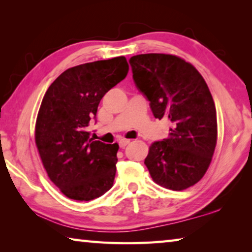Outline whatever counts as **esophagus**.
<instances>
[{
  "instance_id": "34e87169",
  "label": "esophagus",
  "mask_w": 252,
  "mask_h": 252,
  "mask_svg": "<svg viewBox=\"0 0 252 252\" xmlns=\"http://www.w3.org/2000/svg\"><path fill=\"white\" fill-rule=\"evenodd\" d=\"M129 143H130V140L121 139L120 141H119V146H120V148H125V147H126Z\"/></svg>"
}]
</instances>
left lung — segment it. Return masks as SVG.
<instances>
[{
  "label": "left lung",
  "mask_w": 252,
  "mask_h": 252,
  "mask_svg": "<svg viewBox=\"0 0 252 252\" xmlns=\"http://www.w3.org/2000/svg\"><path fill=\"white\" fill-rule=\"evenodd\" d=\"M129 63L153 116L171 122L167 138L151 144L144 164L158 185L185 190L207 172L217 144V112L208 85L176 55L139 54Z\"/></svg>",
  "instance_id": "left-lung-1"
}]
</instances>
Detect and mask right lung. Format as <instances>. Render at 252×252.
<instances>
[{
  "label": "right lung",
  "mask_w": 252,
  "mask_h": 252,
  "mask_svg": "<svg viewBox=\"0 0 252 252\" xmlns=\"http://www.w3.org/2000/svg\"><path fill=\"white\" fill-rule=\"evenodd\" d=\"M127 71L125 57L85 63L60 74L45 92L35 143L50 180L67 198L90 201L113 186L118 143L94 141L87 126L102 97Z\"/></svg>",
  "instance_id": "obj_1"
}]
</instances>
